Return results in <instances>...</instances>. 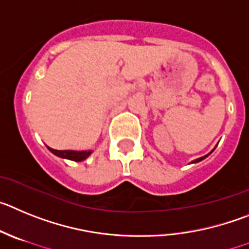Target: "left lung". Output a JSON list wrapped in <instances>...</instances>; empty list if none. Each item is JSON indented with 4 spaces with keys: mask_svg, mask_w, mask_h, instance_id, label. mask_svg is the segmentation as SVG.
Listing matches in <instances>:
<instances>
[{
    "mask_svg": "<svg viewBox=\"0 0 249 249\" xmlns=\"http://www.w3.org/2000/svg\"><path fill=\"white\" fill-rule=\"evenodd\" d=\"M214 149H216V147H214ZM214 149H213V150H214ZM213 150H212V151H213ZM212 151H211V152H212ZM211 152H210V154H211ZM210 154H207V155H206V156H202V158H200V159H196V160H195V161H192V162H200L201 160H203V159H206V158H207V156L210 155Z\"/></svg>",
    "mask_w": 249,
    "mask_h": 249,
    "instance_id": "left-lung-1",
    "label": "left lung"
}]
</instances>
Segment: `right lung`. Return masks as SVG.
Segmentation results:
<instances>
[{
	"instance_id": "add662e5",
	"label": "right lung",
	"mask_w": 249,
	"mask_h": 249,
	"mask_svg": "<svg viewBox=\"0 0 249 249\" xmlns=\"http://www.w3.org/2000/svg\"><path fill=\"white\" fill-rule=\"evenodd\" d=\"M48 150L51 152H53L54 155L59 156V158L68 159V160L73 161H83L86 160L89 155L91 154V151H74V150H54L48 147Z\"/></svg>"
}]
</instances>
